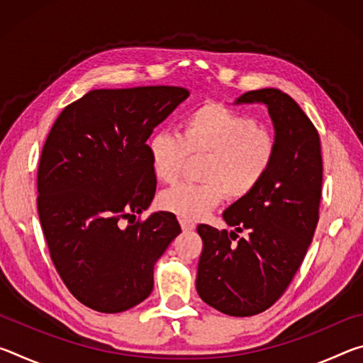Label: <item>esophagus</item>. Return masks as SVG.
I'll return each instance as SVG.
<instances>
[{
  "mask_svg": "<svg viewBox=\"0 0 363 363\" xmlns=\"http://www.w3.org/2000/svg\"><path fill=\"white\" fill-rule=\"evenodd\" d=\"M181 227L184 232H189V230H194L195 229V224L192 220H187V219H181Z\"/></svg>",
  "mask_w": 363,
  "mask_h": 363,
  "instance_id": "1",
  "label": "esophagus"
}]
</instances>
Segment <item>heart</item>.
Returning <instances> with one entry per match:
<instances>
[{"mask_svg": "<svg viewBox=\"0 0 363 363\" xmlns=\"http://www.w3.org/2000/svg\"><path fill=\"white\" fill-rule=\"evenodd\" d=\"M152 171L163 184L179 177L189 155L206 160L203 184H177L158 196L162 210L199 220L227 195L245 199L266 179L277 155L272 134L257 128L253 116L218 102H205L184 116L181 134L157 131L147 143Z\"/></svg>", "mask_w": 363, "mask_h": 363, "instance_id": "1", "label": "heart"}]
</instances>
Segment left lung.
I'll list each match as a JSON object with an SVG mask.
<instances>
[{"mask_svg":"<svg viewBox=\"0 0 363 363\" xmlns=\"http://www.w3.org/2000/svg\"><path fill=\"white\" fill-rule=\"evenodd\" d=\"M255 102L267 107L274 123L272 168L253 194L223 213L233 227L230 233L196 227L203 240L196 291L208 306L232 317L261 314L285 293L314 237L322 196L320 138L309 116L275 88L248 91L235 101ZM237 231L249 237L238 241Z\"/></svg>","mask_w":363,"mask_h":363,"instance_id":"left-lung-1","label":"left lung"}]
</instances>
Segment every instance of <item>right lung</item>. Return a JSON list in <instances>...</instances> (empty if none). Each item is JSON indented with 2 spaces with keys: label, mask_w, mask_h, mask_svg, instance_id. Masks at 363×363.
I'll use <instances>...</instances> for the list:
<instances>
[{
  "label": "right lung",
  "mask_w": 363,
  "mask_h": 363,
  "mask_svg": "<svg viewBox=\"0 0 363 363\" xmlns=\"http://www.w3.org/2000/svg\"><path fill=\"white\" fill-rule=\"evenodd\" d=\"M186 88L94 89L67 106L43 147L38 216L60 279L104 314L131 309L153 290V266L181 233L173 213L131 223L157 190L147 139ZM123 218L130 226L121 228Z\"/></svg>",
  "instance_id": "obj_1"
}]
</instances>
